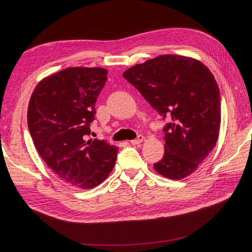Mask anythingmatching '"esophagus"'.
<instances>
[{
    "label": "esophagus",
    "mask_w": 252,
    "mask_h": 252,
    "mask_svg": "<svg viewBox=\"0 0 252 252\" xmlns=\"http://www.w3.org/2000/svg\"><path fill=\"white\" fill-rule=\"evenodd\" d=\"M143 141H144V136H143V135H139L137 139H135V140H131V141H130V144H133V145H138V144H141Z\"/></svg>",
    "instance_id": "34e87169"
}]
</instances>
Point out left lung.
<instances>
[{"label": "left lung", "instance_id": "obj_1", "mask_svg": "<svg viewBox=\"0 0 252 252\" xmlns=\"http://www.w3.org/2000/svg\"><path fill=\"white\" fill-rule=\"evenodd\" d=\"M123 76L168 117L164 155L154 169L171 180L194 173L219 138L220 96L214 74L200 61L168 54L136 64Z\"/></svg>", "mask_w": 252, "mask_h": 252}]
</instances>
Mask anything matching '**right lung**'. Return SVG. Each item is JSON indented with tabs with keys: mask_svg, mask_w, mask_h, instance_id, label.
Instances as JSON below:
<instances>
[{
	"mask_svg": "<svg viewBox=\"0 0 252 252\" xmlns=\"http://www.w3.org/2000/svg\"><path fill=\"white\" fill-rule=\"evenodd\" d=\"M107 69L70 67L43 78L30 100L29 129L39 156L61 180L94 188L114 167L118 148L90 139Z\"/></svg>",
	"mask_w": 252,
	"mask_h": 252,
	"instance_id": "1",
	"label": "right lung"
}]
</instances>
